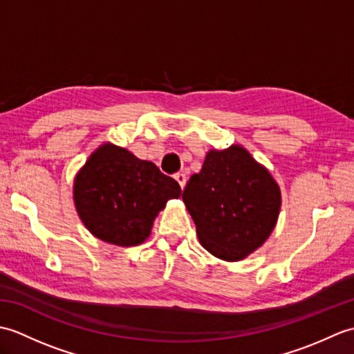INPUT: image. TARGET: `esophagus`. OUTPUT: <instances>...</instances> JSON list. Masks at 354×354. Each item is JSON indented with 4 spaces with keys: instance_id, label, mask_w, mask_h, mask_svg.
I'll use <instances>...</instances> for the list:
<instances>
[{
    "instance_id": "1",
    "label": "esophagus",
    "mask_w": 354,
    "mask_h": 354,
    "mask_svg": "<svg viewBox=\"0 0 354 354\" xmlns=\"http://www.w3.org/2000/svg\"><path fill=\"white\" fill-rule=\"evenodd\" d=\"M175 179L178 181V184L181 185V189H184V187H185V183H187V176L184 175V173H176V175H175Z\"/></svg>"
}]
</instances>
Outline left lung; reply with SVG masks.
Returning <instances> with one entry per match:
<instances>
[{
  "mask_svg": "<svg viewBox=\"0 0 354 354\" xmlns=\"http://www.w3.org/2000/svg\"><path fill=\"white\" fill-rule=\"evenodd\" d=\"M183 201L201 245L228 261L245 259L272 232L281 194L270 173L243 147L209 150L187 183Z\"/></svg>",
  "mask_w": 354,
  "mask_h": 354,
  "instance_id": "8db88e82",
  "label": "left lung"
}]
</instances>
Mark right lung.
<instances>
[{
	"instance_id": "add662e5",
	"label": "right lung",
	"mask_w": 354,
	"mask_h": 354,
	"mask_svg": "<svg viewBox=\"0 0 354 354\" xmlns=\"http://www.w3.org/2000/svg\"><path fill=\"white\" fill-rule=\"evenodd\" d=\"M179 196L175 179L114 145L97 149L74 183L82 222L97 239L118 246L145 242L156 214Z\"/></svg>"
}]
</instances>
